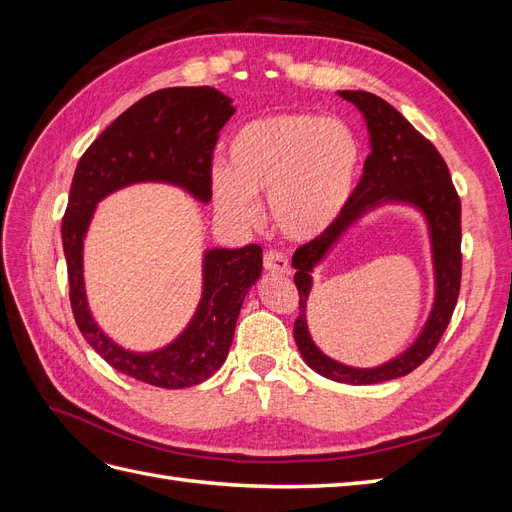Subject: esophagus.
<instances>
[{"mask_svg":"<svg viewBox=\"0 0 512 512\" xmlns=\"http://www.w3.org/2000/svg\"><path fill=\"white\" fill-rule=\"evenodd\" d=\"M265 269L269 273H277V275H288L290 273V262H288V256L277 252V250H271L265 254Z\"/></svg>","mask_w":512,"mask_h":512,"instance_id":"34e87169","label":"esophagus"}]
</instances>
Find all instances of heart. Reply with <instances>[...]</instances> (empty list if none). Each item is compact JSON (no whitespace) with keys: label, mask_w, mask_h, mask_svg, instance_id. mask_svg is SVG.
<instances>
[{"label":"heart","mask_w":512,"mask_h":512,"mask_svg":"<svg viewBox=\"0 0 512 512\" xmlns=\"http://www.w3.org/2000/svg\"><path fill=\"white\" fill-rule=\"evenodd\" d=\"M228 166L211 170V196L232 224L256 220L254 196H269L271 220L284 237L307 241L329 230L350 203L361 173V145L339 119L280 113L243 126Z\"/></svg>","instance_id":"1"}]
</instances>
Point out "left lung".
<instances>
[{
    "instance_id": "8db88e82",
    "label": "left lung",
    "mask_w": 512,
    "mask_h": 512,
    "mask_svg": "<svg viewBox=\"0 0 512 512\" xmlns=\"http://www.w3.org/2000/svg\"><path fill=\"white\" fill-rule=\"evenodd\" d=\"M339 96L363 113L371 151L344 213L329 230L301 245L292 256L301 309L294 320V342L303 361L320 376L344 384H378L406 376L425 363L451 322L461 286V203L438 149L414 130L397 108L369 91H339ZM382 202H406L424 211L432 237L437 299L422 335L397 360L369 370L348 368L322 355L308 337L304 307L311 289V271L363 212Z\"/></svg>"
}]
</instances>
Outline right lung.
<instances>
[{
  "mask_svg": "<svg viewBox=\"0 0 512 512\" xmlns=\"http://www.w3.org/2000/svg\"><path fill=\"white\" fill-rule=\"evenodd\" d=\"M230 102L213 87H168L132 104L76 164L61 220L76 327L108 365L160 389L194 386L222 367L245 294L262 273V247L252 243L239 250H209L203 267V299L188 329L162 350L136 354L111 342L89 314L83 239L100 200L132 183H175L209 203L213 149L220 130L235 113Z\"/></svg>",
  "mask_w": 512,
  "mask_h": 512,
  "instance_id": "right-lung-1",
  "label": "right lung"
}]
</instances>
